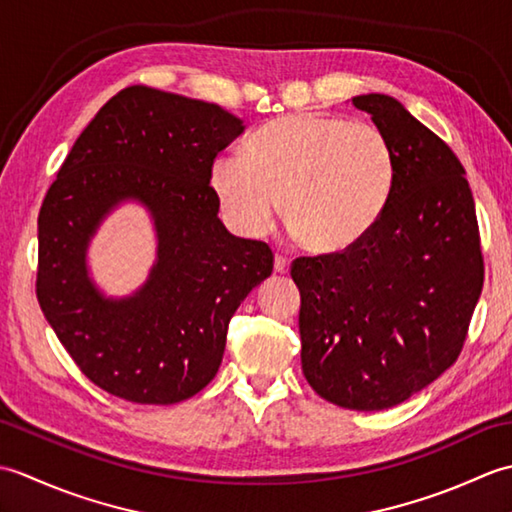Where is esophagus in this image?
I'll list each match as a JSON object with an SVG mask.
<instances>
[{"instance_id": "esophagus-1", "label": "esophagus", "mask_w": 512, "mask_h": 512, "mask_svg": "<svg viewBox=\"0 0 512 512\" xmlns=\"http://www.w3.org/2000/svg\"><path fill=\"white\" fill-rule=\"evenodd\" d=\"M290 270V262L286 257H281V255H277L275 257V273H279V275H286Z\"/></svg>"}]
</instances>
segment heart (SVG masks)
<instances>
[{
	"instance_id": "b5f03b06",
	"label": "heart",
	"mask_w": 512,
	"mask_h": 512,
	"mask_svg": "<svg viewBox=\"0 0 512 512\" xmlns=\"http://www.w3.org/2000/svg\"><path fill=\"white\" fill-rule=\"evenodd\" d=\"M396 182L394 149L378 127L328 114L264 125L244 156L213 162L217 204L239 235L262 237L281 215L317 255L352 248L383 215Z\"/></svg>"
}]
</instances>
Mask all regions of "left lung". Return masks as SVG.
Listing matches in <instances>:
<instances>
[{
	"label": "left lung",
	"instance_id": "8db88e82",
	"mask_svg": "<svg viewBox=\"0 0 512 512\" xmlns=\"http://www.w3.org/2000/svg\"><path fill=\"white\" fill-rule=\"evenodd\" d=\"M396 162L376 226L341 253L301 257V367L310 387L354 411L396 407L458 361L484 284L475 202L442 138L387 94L354 96Z\"/></svg>",
	"mask_w": 512,
	"mask_h": 512
}]
</instances>
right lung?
<instances>
[{
    "label": "right lung",
    "instance_id": "obj_1",
    "mask_svg": "<svg viewBox=\"0 0 512 512\" xmlns=\"http://www.w3.org/2000/svg\"><path fill=\"white\" fill-rule=\"evenodd\" d=\"M246 129L215 103L132 85L83 129L39 211L37 299L81 372L107 394L173 405L220 369L228 321L273 273V250L217 217L213 160ZM125 199L155 220L157 262L134 296L105 298L87 246Z\"/></svg>",
    "mask_w": 512,
    "mask_h": 512
}]
</instances>
